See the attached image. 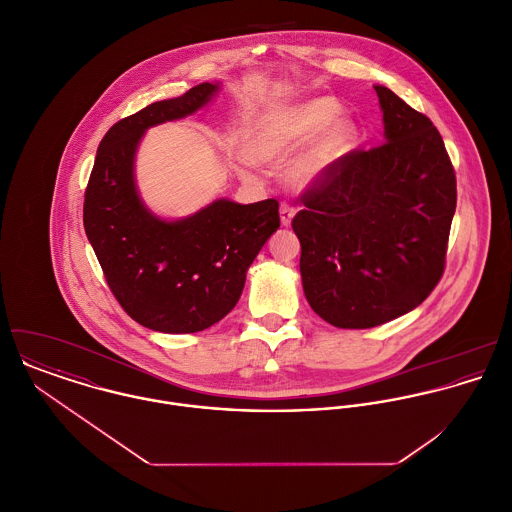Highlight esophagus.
Wrapping results in <instances>:
<instances>
[{
	"label": "esophagus",
	"instance_id": "1",
	"mask_svg": "<svg viewBox=\"0 0 512 512\" xmlns=\"http://www.w3.org/2000/svg\"><path fill=\"white\" fill-rule=\"evenodd\" d=\"M293 217H295V209L288 203H282L280 205V220L284 226H290L292 224Z\"/></svg>",
	"mask_w": 512,
	"mask_h": 512
}]
</instances>
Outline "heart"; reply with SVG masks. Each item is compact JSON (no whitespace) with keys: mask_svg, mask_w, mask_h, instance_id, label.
<instances>
[{"mask_svg":"<svg viewBox=\"0 0 512 512\" xmlns=\"http://www.w3.org/2000/svg\"><path fill=\"white\" fill-rule=\"evenodd\" d=\"M337 104L329 98H311L268 118L248 140V151L262 163H284L327 126L288 169V181L297 189L317 185L351 138V126L334 120Z\"/></svg>","mask_w":512,"mask_h":512,"instance_id":"heart-1","label":"heart"}]
</instances>
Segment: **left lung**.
<instances>
[{
	"mask_svg": "<svg viewBox=\"0 0 512 512\" xmlns=\"http://www.w3.org/2000/svg\"><path fill=\"white\" fill-rule=\"evenodd\" d=\"M386 144L331 163L292 220L311 309L368 329L418 307L438 286L455 213V171L432 120L374 86Z\"/></svg>",
	"mask_w": 512,
	"mask_h": 512,
	"instance_id": "obj_1",
	"label": "left lung"
}]
</instances>
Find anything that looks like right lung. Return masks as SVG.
<instances>
[{"label": "right lung", "instance_id": "obj_1", "mask_svg": "<svg viewBox=\"0 0 512 512\" xmlns=\"http://www.w3.org/2000/svg\"><path fill=\"white\" fill-rule=\"evenodd\" d=\"M219 84L203 82L116 122L102 138L84 193V230L124 311L159 333H197L232 311L246 272L280 228L278 201L219 199L181 220L142 203L134 161L147 128L203 108Z\"/></svg>", "mask_w": 512, "mask_h": 512}]
</instances>
